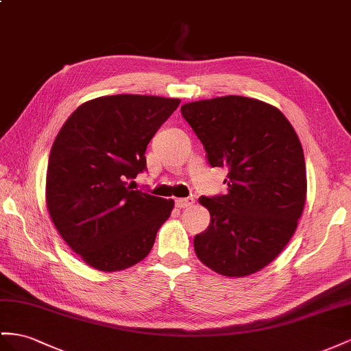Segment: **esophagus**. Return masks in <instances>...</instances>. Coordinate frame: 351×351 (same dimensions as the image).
I'll return each mask as SVG.
<instances>
[{"instance_id": "34e87169", "label": "esophagus", "mask_w": 351, "mask_h": 351, "mask_svg": "<svg viewBox=\"0 0 351 351\" xmlns=\"http://www.w3.org/2000/svg\"><path fill=\"white\" fill-rule=\"evenodd\" d=\"M193 203H194V199H193V197H190V199H176V200H175L176 208H179V209L188 208V206H191Z\"/></svg>"}]
</instances>
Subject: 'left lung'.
<instances>
[{
	"label": "left lung",
	"mask_w": 351,
	"mask_h": 351,
	"mask_svg": "<svg viewBox=\"0 0 351 351\" xmlns=\"http://www.w3.org/2000/svg\"><path fill=\"white\" fill-rule=\"evenodd\" d=\"M212 167H227V194L202 195L208 230L194 237L200 261L243 277L268 265L289 243L307 195L298 134L276 106L222 96L181 106Z\"/></svg>",
	"instance_id": "obj_1"
}]
</instances>
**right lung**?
Instances as JSON below:
<instances>
[{
  "instance_id": "right-lung-1",
  "label": "right lung",
  "mask_w": 351,
  "mask_h": 351,
  "mask_svg": "<svg viewBox=\"0 0 351 351\" xmlns=\"http://www.w3.org/2000/svg\"><path fill=\"white\" fill-rule=\"evenodd\" d=\"M179 99L114 95L92 99L69 115L53 142L46 200L66 245L101 271L138 264L154 245L173 200L132 190L147 170L145 151Z\"/></svg>"
}]
</instances>
